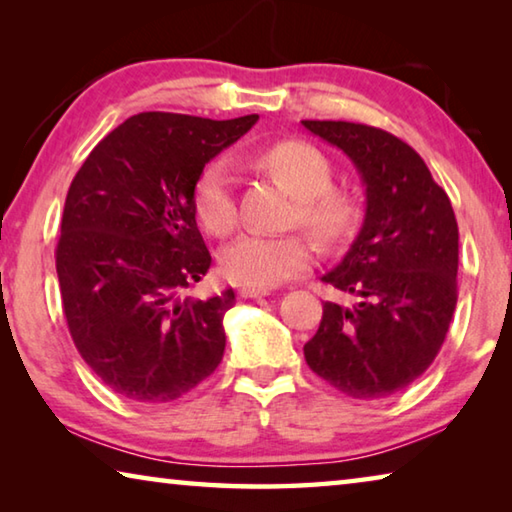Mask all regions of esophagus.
Here are the masks:
<instances>
[{
    "label": "esophagus",
    "mask_w": 512,
    "mask_h": 512,
    "mask_svg": "<svg viewBox=\"0 0 512 512\" xmlns=\"http://www.w3.org/2000/svg\"><path fill=\"white\" fill-rule=\"evenodd\" d=\"M239 296L241 298H264V296H268V291L266 289H255V287H241Z\"/></svg>",
    "instance_id": "1"
}]
</instances>
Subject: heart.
<instances>
[{
	"instance_id": "heart-1",
	"label": "heart",
	"mask_w": 512,
	"mask_h": 512,
	"mask_svg": "<svg viewBox=\"0 0 512 512\" xmlns=\"http://www.w3.org/2000/svg\"><path fill=\"white\" fill-rule=\"evenodd\" d=\"M257 162L296 196L293 221H300L318 239L343 237L354 219V207L332 189V164L316 146L307 142H277L257 151ZM194 207L212 235H228L239 221L235 173L228 160H212L201 171L194 187ZM314 250L307 237H268L248 232L221 253V273L244 287L268 289L307 271Z\"/></svg>"
}]
</instances>
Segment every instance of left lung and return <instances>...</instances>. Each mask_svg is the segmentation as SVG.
I'll use <instances>...</instances> for the list:
<instances>
[{
  "label": "left lung",
  "mask_w": 512,
  "mask_h": 512,
  "mask_svg": "<svg viewBox=\"0 0 512 512\" xmlns=\"http://www.w3.org/2000/svg\"><path fill=\"white\" fill-rule=\"evenodd\" d=\"M302 126L348 155L366 187L359 235L323 275L359 302H325L318 332L305 343L307 366L354 400H381L413 384L445 341L458 298L456 216L400 137L352 121Z\"/></svg>",
  "instance_id": "left-lung-1"
}]
</instances>
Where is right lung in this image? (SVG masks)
<instances>
[{"mask_svg":"<svg viewBox=\"0 0 512 512\" xmlns=\"http://www.w3.org/2000/svg\"><path fill=\"white\" fill-rule=\"evenodd\" d=\"M257 119L140 112L94 146L69 185L56 248L67 327L83 361L126 400H178L223 359L235 291L180 298L212 264L194 187Z\"/></svg>","mask_w":512,"mask_h":512,"instance_id":"add662e5","label":"right lung"}]
</instances>
